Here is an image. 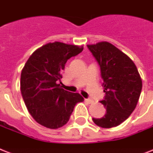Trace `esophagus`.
I'll use <instances>...</instances> for the list:
<instances>
[{"mask_svg": "<svg viewBox=\"0 0 153 153\" xmlns=\"http://www.w3.org/2000/svg\"><path fill=\"white\" fill-rule=\"evenodd\" d=\"M85 102H87L88 104H92V103H94V100H92V99H89V98H88V99H85Z\"/></svg>", "mask_w": 153, "mask_h": 153, "instance_id": "obj_1", "label": "esophagus"}]
</instances>
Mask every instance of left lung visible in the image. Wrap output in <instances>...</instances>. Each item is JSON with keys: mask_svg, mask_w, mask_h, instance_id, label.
I'll use <instances>...</instances> for the list:
<instances>
[{"mask_svg": "<svg viewBox=\"0 0 153 153\" xmlns=\"http://www.w3.org/2000/svg\"><path fill=\"white\" fill-rule=\"evenodd\" d=\"M100 65L104 82L105 99L100 101L106 114L94 119V123L102 128L119 126L134 111L142 88V81L133 60L108 42L87 45Z\"/></svg>", "mask_w": 153, "mask_h": 153, "instance_id": "obj_1", "label": "left lung"}]
</instances>
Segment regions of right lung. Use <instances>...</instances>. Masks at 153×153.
Wrapping results in <instances>:
<instances>
[{"instance_id":"right-lung-1","label":"right lung","mask_w":153,"mask_h":153,"mask_svg":"<svg viewBox=\"0 0 153 153\" xmlns=\"http://www.w3.org/2000/svg\"><path fill=\"white\" fill-rule=\"evenodd\" d=\"M83 50V45L55 42L38 48L23 67L20 90L27 110L37 123L57 129L68 122L77 103L84 98L64 90L57 81L63 77L68 59Z\"/></svg>"}]
</instances>
